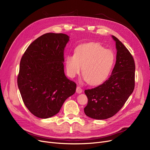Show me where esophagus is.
Instances as JSON below:
<instances>
[{
  "mask_svg": "<svg viewBox=\"0 0 150 150\" xmlns=\"http://www.w3.org/2000/svg\"><path fill=\"white\" fill-rule=\"evenodd\" d=\"M76 92L78 93H81L83 92V89L80 87V86H78V87L76 88Z\"/></svg>",
  "mask_w": 150,
  "mask_h": 150,
  "instance_id": "obj_1",
  "label": "esophagus"
}]
</instances>
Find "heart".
Listing matches in <instances>:
<instances>
[{
    "mask_svg": "<svg viewBox=\"0 0 150 150\" xmlns=\"http://www.w3.org/2000/svg\"><path fill=\"white\" fill-rule=\"evenodd\" d=\"M113 53L105 49L101 44L90 42L78 46L74 55L69 54L65 60L67 75L74 78L79 74L83 67L84 80L92 86L103 83L108 78L114 66Z\"/></svg>",
    "mask_w": 150,
    "mask_h": 150,
    "instance_id": "b5f03b06",
    "label": "heart"
}]
</instances>
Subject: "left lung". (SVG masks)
Listing matches in <instances>:
<instances>
[{
    "instance_id": "8db88e82",
    "label": "left lung",
    "mask_w": 150,
    "mask_h": 150,
    "mask_svg": "<svg viewBox=\"0 0 150 150\" xmlns=\"http://www.w3.org/2000/svg\"><path fill=\"white\" fill-rule=\"evenodd\" d=\"M117 49L116 62L112 74L103 84L84 91L88 98L85 114L94 119L104 120L119 112L135 86V62L121 41L112 36Z\"/></svg>"
}]
</instances>
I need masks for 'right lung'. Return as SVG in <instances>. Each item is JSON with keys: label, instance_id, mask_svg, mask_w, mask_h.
<instances>
[{"label": "right lung", "instance_id": "right-lung-1", "mask_svg": "<svg viewBox=\"0 0 150 150\" xmlns=\"http://www.w3.org/2000/svg\"><path fill=\"white\" fill-rule=\"evenodd\" d=\"M69 41L66 34L45 33L28 47L21 58L18 86L23 103L37 117L58 114L76 91V84L66 76L63 64Z\"/></svg>", "mask_w": 150, "mask_h": 150}]
</instances>
